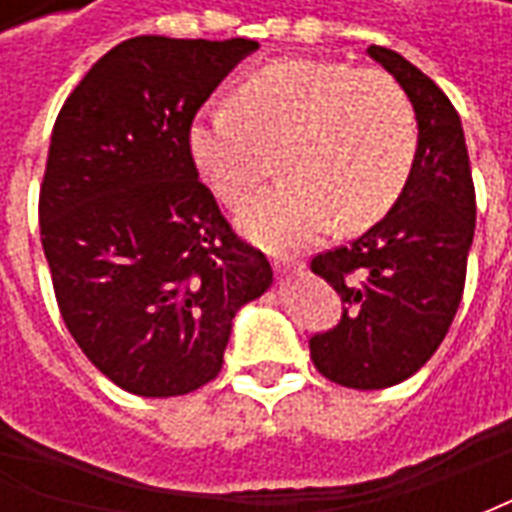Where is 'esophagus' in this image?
<instances>
[{
    "label": "esophagus",
    "instance_id": "esophagus-1",
    "mask_svg": "<svg viewBox=\"0 0 512 512\" xmlns=\"http://www.w3.org/2000/svg\"><path fill=\"white\" fill-rule=\"evenodd\" d=\"M274 268L285 274V271H301V268H304V263H301V260H296V257H277V260H274Z\"/></svg>",
    "mask_w": 512,
    "mask_h": 512
}]
</instances>
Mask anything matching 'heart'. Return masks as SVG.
<instances>
[{
	"mask_svg": "<svg viewBox=\"0 0 512 512\" xmlns=\"http://www.w3.org/2000/svg\"><path fill=\"white\" fill-rule=\"evenodd\" d=\"M419 145L414 104L384 71L348 62H268L235 87V106H208L189 128V150L219 200L241 202L277 153V186L238 219L268 246H296L334 222L356 233L378 222L406 189Z\"/></svg>",
	"mask_w": 512,
	"mask_h": 512,
	"instance_id": "heart-1",
	"label": "heart"
}]
</instances>
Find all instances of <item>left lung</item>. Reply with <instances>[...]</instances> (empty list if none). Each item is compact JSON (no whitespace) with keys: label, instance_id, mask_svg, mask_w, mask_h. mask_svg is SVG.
Segmentation results:
<instances>
[{"label":"left lung","instance_id":"1","mask_svg":"<svg viewBox=\"0 0 512 512\" xmlns=\"http://www.w3.org/2000/svg\"><path fill=\"white\" fill-rule=\"evenodd\" d=\"M367 54L411 98L419 145L392 211L310 263L343 301L337 326L310 337L312 365L348 389L395 386L436 354L461 304L477 211L461 117L450 98L397 51L370 46Z\"/></svg>","mask_w":512,"mask_h":512}]
</instances>
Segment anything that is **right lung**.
<instances>
[{
    "label": "right lung",
    "instance_id": "obj_1",
    "mask_svg": "<svg viewBox=\"0 0 512 512\" xmlns=\"http://www.w3.org/2000/svg\"><path fill=\"white\" fill-rule=\"evenodd\" d=\"M255 49L246 38L123 40L51 131L38 216L57 307L84 356L131 395L213 381L235 312L274 277L189 150L194 115Z\"/></svg>",
    "mask_w": 512,
    "mask_h": 512
}]
</instances>
